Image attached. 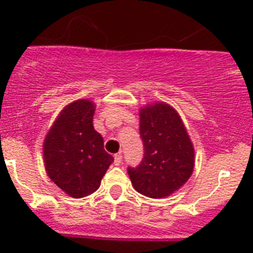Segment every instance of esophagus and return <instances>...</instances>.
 Instances as JSON below:
<instances>
[{
    "label": "esophagus",
    "mask_w": 253,
    "mask_h": 253,
    "mask_svg": "<svg viewBox=\"0 0 253 253\" xmlns=\"http://www.w3.org/2000/svg\"><path fill=\"white\" fill-rule=\"evenodd\" d=\"M115 165H120L122 163V154L121 153H117V154H115V160H114Z\"/></svg>",
    "instance_id": "34e87169"
}]
</instances>
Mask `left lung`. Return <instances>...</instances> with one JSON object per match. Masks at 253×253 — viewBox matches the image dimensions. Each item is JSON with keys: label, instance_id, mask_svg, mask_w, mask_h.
Wrapping results in <instances>:
<instances>
[{"label": "left lung", "instance_id": "obj_1", "mask_svg": "<svg viewBox=\"0 0 253 253\" xmlns=\"http://www.w3.org/2000/svg\"><path fill=\"white\" fill-rule=\"evenodd\" d=\"M139 134L144 155L138 167H128L134 190L150 198L171 195L190 178L195 150L176 110L157 103L139 111Z\"/></svg>", "mask_w": 253, "mask_h": 253}]
</instances>
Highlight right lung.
Returning <instances> with one entry per match:
<instances>
[{
    "label": "right lung",
    "mask_w": 253,
    "mask_h": 253,
    "mask_svg": "<svg viewBox=\"0 0 253 253\" xmlns=\"http://www.w3.org/2000/svg\"><path fill=\"white\" fill-rule=\"evenodd\" d=\"M94 104L82 99L66 106L44 142L48 177L67 195L82 198L95 192L114 162L94 129Z\"/></svg>",
    "instance_id": "1"
}]
</instances>
